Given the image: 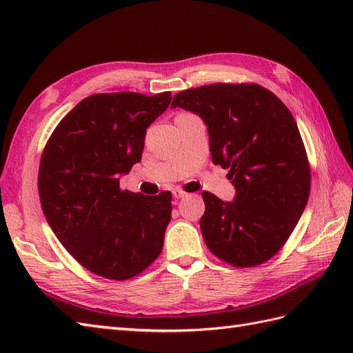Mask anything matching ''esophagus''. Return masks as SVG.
Wrapping results in <instances>:
<instances>
[{"label": "esophagus", "mask_w": 353, "mask_h": 353, "mask_svg": "<svg viewBox=\"0 0 353 353\" xmlns=\"http://www.w3.org/2000/svg\"><path fill=\"white\" fill-rule=\"evenodd\" d=\"M172 196H174L176 199H183L186 196V192L181 188H174V190H172Z\"/></svg>", "instance_id": "1"}]
</instances>
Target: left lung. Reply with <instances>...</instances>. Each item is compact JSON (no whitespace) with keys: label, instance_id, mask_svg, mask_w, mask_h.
Wrapping results in <instances>:
<instances>
[{"label":"left lung","instance_id":"8db88e82","mask_svg":"<svg viewBox=\"0 0 353 353\" xmlns=\"http://www.w3.org/2000/svg\"><path fill=\"white\" fill-rule=\"evenodd\" d=\"M171 108L203 118L212 162L228 168L234 201L203 191L201 235L216 258L256 267L279 252L311 190L305 144L288 108L256 83H212L174 95Z\"/></svg>","mask_w":353,"mask_h":353}]
</instances>
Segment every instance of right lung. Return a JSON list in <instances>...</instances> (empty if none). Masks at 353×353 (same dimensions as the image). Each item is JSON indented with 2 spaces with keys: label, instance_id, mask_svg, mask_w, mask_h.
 <instances>
[{
  "label": "right lung",
  "instance_id": "right-lung-1",
  "mask_svg": "<svg viewBox=\"0 0 353 353\" xmlns=\"http://www.w3.org/2000/svg\"><path fill=\"white\" fill-rule=\"evenodd\" d=\"M170 101L171 92L89 95L45 144L37 177L45 219L71 256L104 279H132L162 252L171 192L121 190L119 174L141 161L147 127Z\"/></svg>",
  "mask_w": 353,
  "mask_h": 353
}]
</instances>
